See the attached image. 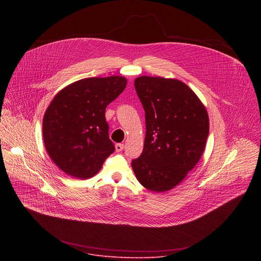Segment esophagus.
<instances>
[{"label":"esophagus","instance_id":"34e87169","mask_svg":"<svg viewBox=\"0 0 261 261\" xmlns=\"http://www.w3.org/2000/svg\"><path fill=\"white\" fill-rule=\"evenodd\" d=\"M123 147H124L123 144H116V145H115V150H116L117 152H119V151H121V150L123 149Z\"/></svg>","mask_w":261,"mask_h":261}]
</instances>
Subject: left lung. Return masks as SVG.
Instances as JSON below:
<instances>
[{
	"instance_id": "8db88e82",
	"label": "left lung",
	"mask_w": 261,
	"mask_h": 261,
	"mask_svg": "<svg viewBox=\"0 0 261 261\" xmlns=\"http://www.w3.org/2000/svg\"><path fill=\"white\" fill-rule=\"evenodd\" d=\"M135 87L146 112V138L132 167L149 191L179 185L201 159L209 135V116L196 93L174 78L140 76Z\"/></svg>"
}]
</instances>
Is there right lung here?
I'll return each instance as SVG.
<instances>
[{"label": "right lung", "mask_w": 261, "mask_h": 261, "mask_svg": "<svg viewBox=\"0 0 261 261\" xmlns=\"http://www.w3.org/2000/svg\"><path fill=\"white\" fill-rule=\"evenodd\" d=\"M126 83L118 75L83 78L54 96L43 117V140L51 160L65 174L89 179L114 151L106 109Z\"/></svg>", "instance_id": "right-lung-1"}]
</instances>
